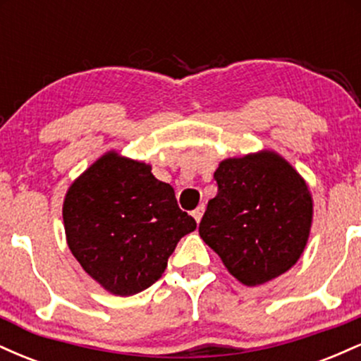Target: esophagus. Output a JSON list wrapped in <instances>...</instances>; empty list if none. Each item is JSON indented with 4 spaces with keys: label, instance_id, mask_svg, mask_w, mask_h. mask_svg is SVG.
<instances>
[{
    "label": "esophagus",
    "instance_id": "1",
    "mask_svg": "<svg viewBox=\"0 0 361 361\" xmlns=\"http://www.w3.org/2000/svg\"><path fill=\"white\" fill-rule=\"evenodd\" d=\"M204 212H205V207L204 205H200V207H197V209L193 210L192 212V215H193V219L197 222H200L202 221V215H204Z\"/></svg>",
    "mask_w": 361,
    "mask_h": 361
}]
</instances>
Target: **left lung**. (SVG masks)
Masks as SVG:
<instances>
[{"label":"left lung","instance_id":"8db88e82","mask_svg":"<svg viewBox=\"0 0 361 361\" xmlns=\"http://www.w3.org/2000/svg\"><path fill=\"white\" fill-rule=\"evenodd\" d=\"M198 234L246 287L288 271L307 246L314 204L305 180L279 152L227 157L214 173Z\"/></svg>","mask_w":361,"mask_h":361}]
</instances>
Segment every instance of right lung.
I'll return each mask as SVG.
<instances>
[{
    "instance_id": "1",
    "label": "right lung",
    "mask_w": 361,
    "mask_h": 361,
    "mask_svg": "<svg viewBox=\"0 0 361 361\" xmlns=\"http://www.w3.org/2000/svg\"><path fill=\"white\" fill-rule=\"evenodd\" d=\"M151 169L109 151L73 181L62 204L73 256L114 295L151 287L178 241L197 227L178 207L173 186L156 180Z\"/></svg>"
}]
</instances>
